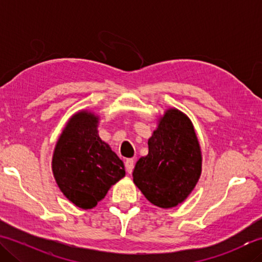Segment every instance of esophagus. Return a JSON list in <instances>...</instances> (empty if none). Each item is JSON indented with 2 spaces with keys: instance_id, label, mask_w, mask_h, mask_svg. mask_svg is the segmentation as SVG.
I'll return each mask as SVG.
<instances>
[{
  "instance_id": "esophagus-1",
  "label": "esophagus",
  "mask_w": 262,
  "mask_h": 262,
  "mask_svg": "<svg viewBox=\"0 0 262 262\" xmlns=\"http://www.w3.org/2000/svg\"><path fill=\"white\" fill-rule=\"evenodd\" d=\"M125 168L128 173H132L133 169H134V160L133 159H127L125 162Z\"/></svg>"
}]
</instances>
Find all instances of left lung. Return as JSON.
<instances>
[{
	"instance_id": "left-lung-1",
	"label": "left lung",
	"mask_w": 262,
	"mask_h": 262,
	"mask_svg": "<svg viewBox=\"0 0 262 262\" xmlns=\"http://www.w3.org/2000/svg\"><path fill=\"white\" fill-rule=\"evenodd\" d=\"M147 144L148 154L136 162L133 181L149 203L176 207L189 197L202 174V148L192 121L179 109H166Z\"/></svg>"
}]
</instances>
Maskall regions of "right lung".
<instances>
[{"instance_id":"obj_1","label":"right lung","mask_w":262,"mask_h":262,"mask_svg":"<svg viewBox=\"0 0 262 262\" xmlns=\"http://www.w3.org/2000/svg\"><path fill=\"white\" fill-rule=\"evenodd\" d=\"M99 116L82 109L66 122L56 142L52 171L72 204L90 209L125 177V165L99 136Z\"/></svg>"}]
</instances>
